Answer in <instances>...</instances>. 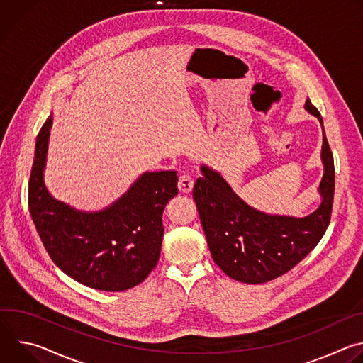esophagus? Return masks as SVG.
<instances>
[{"mask_svg":"<svg viewBox=\"0 0 363 363\" xmlns=\"http://www.w3.org/2000/svg\"><path fill=\"white\" fill-rule=\"evenodd\" d=\"M192 186H194V178L191 175H181L179 177V182H178V188L181 192L184 194H189L192 191Z\"/></svg>","mask_w":363,"mask_h":363,"instance_id":"1","label":"esophagus"}]
</instances>
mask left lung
<instances>
[{
	"label": "left lung",
	"mask_w": 363,
	"mask_h": 363,
	"mask_svg": "<svg viewBox=\"0 0 363 363\" xmlns=\"http://www.w3.org/2000/svg\"><path fill=\"white\" fill-rule=\"evenodd\" d=\"M304 109L323 129V177L318 188L322 202L306 217L267 214L241 199L218 171L201 165L192 196L213 260L231 279L258 284L274 280L312 251L328 230L333 194L335 164L323 119L308 99Z\"/></svg>",
	"instance_id": "obj_1"
}]
</instances>
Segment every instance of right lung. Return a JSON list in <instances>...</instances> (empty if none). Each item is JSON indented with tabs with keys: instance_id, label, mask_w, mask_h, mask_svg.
<instances>
[{
	"instance_id": "right-lung-1",
	"label": "right lung",
	"mask_w": 363,
	"mask_h": 363,
	"mask_svg": "<svg viewBox=\"0 0 363 363\" xmlns=\"http://www.w3.org/2000/svg\"><path fill=\"white\" fill-rule=\"evenodd\" d=\"M51 126L53 115L37 136L28 184L30 214L44 248L63 273L87 287L123 291L138 286L158 264L162 213L178 194L177 172H143L106 208L76 210L44 182Z\"/></svg>"
}]
</instances>
